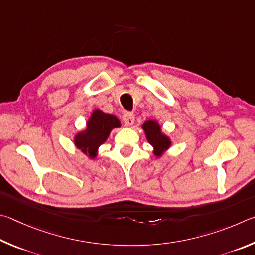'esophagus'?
<instances>
[{"label":"esophagus","mask_w":255,"mask_h":255,"mask_svg":"<svg viewBox=\"0 0 255 255\" xmlns=\"http://www.w3.org/2000/svg\"><path fill=\"white\" fill-rule=\"evenodd\" d=\"M134 120H135L134 114L130 113V112H125V113L123 114V121L127 125H132L133 123H134Z\"/></svg>","instance_id":"1"}]
</instances>
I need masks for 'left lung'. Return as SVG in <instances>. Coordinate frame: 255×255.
Instances as JSON below:
<instances>
[{"instance_id":"left-lung-1","label":"left lung","mask_w":255,"mask_h":255,"mask_svg":"<svg viewBox=\"0 0 255 255\" xmlns=\"http://www.w3.org/2000/svg\"><path fill=\"white\" fill-rule=\"evenodd\" d=\"M145 135L148 137L150 144H152L155 149L154 154L161 155L163 151L170 146V140L161 133L160 125L154 121H146L143 124Z\"/></svg>"}]
</instances>
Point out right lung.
I'll return each mask as SVG.
<instances>
[{"label": "right lung", "mask_w": 255, "mask_h": 255, "mask_svg": "<svg viewBox=\"0 0 255 255\" xmlns=\"http://www.w3.org/2000/svg\"><path fill=\"white\" fill-rule=\"evenodd\" d=\"M120 127V121L114 115L103 113L100 110L93 112L87 122V128L75 137V144L91 158L96 157L97 148L104 143L112 128Z\"/></svg>", "instance_id": "1"}]
</instances>
